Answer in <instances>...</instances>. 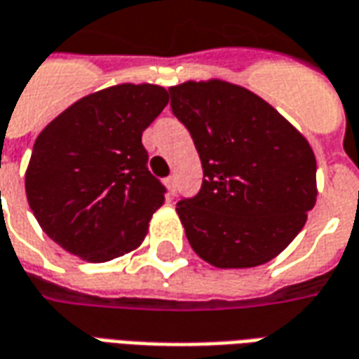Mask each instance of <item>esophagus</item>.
<instances>
[{
  "instance_id": "esophagus-1",
  "label": "esophagus",
  "mask_w": 359,
  "mask_h": 359,
  "mask_svg": "<svg viewBox=\"0 0 359 359\" xmlns=\"http://www.w3.org/2000/svg\"><path fill=\"white\" fill-rule=\"evenodd\" d=\"M165 184H167V190H169V196L175 194V190H177V182H175V177H169V179L165 180Z\"/></svg>"
}]
</instances>
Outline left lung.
Returning <instances> with one entry per match:
<instances>
[{
	"label": "left lung",
	"instance_id": "8db88e82",
	"mask_svg": "<svg viewBox=\"0 0 359 359\" xmlns=\"http://www.w3.org/2000/svg\"><path fill=\"white\" fill-rule=\"evenodd\" d=\"M169 93L204 171L196 196L177 202L190 247L217 268L272 260L315 205L311 145L274 107L239 85L187 81Z\"/></svg>",
	"mask_w": 359,
	"mask_h": 359
}]
</instances>
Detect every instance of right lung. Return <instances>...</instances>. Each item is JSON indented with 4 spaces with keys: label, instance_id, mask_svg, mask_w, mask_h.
<instances>
[{
    "label": "right lung",
    "instance_id": "add662e5",
    "mask_svg": "<svg viewBox=\"0 0 359 359\" xmlns=\"http://www.w3.org/2000/svg\"><path fill=\"white\" fill-rule=\"evenodd\" d=\"M167 102L159 85H116L79 99L40 132L27 200L62 249L107 262L140 247L167 192L147 169L142 134Z\"/></svg>",
    "mask_w": 359,
    "mask_h": 359
}]
</instances>
